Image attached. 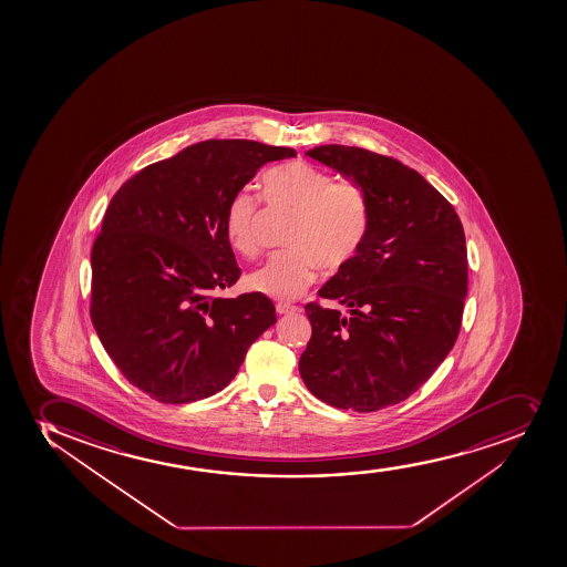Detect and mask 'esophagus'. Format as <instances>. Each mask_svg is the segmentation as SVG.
<instances>
[{
	"label": "esophagus",
	"instance_id": "34e87169",
	"mask_svg": "<svg viewBox=\"0 0 567 567\" xmlns=\"http://www.w3.org/2000/svg\"><path fill=\"white\" fill-rule=\"evenodd\" d=\"M275 311H277V315H290V312L298 311V307L290 303H277L275 305Z\"/></svg>",
	"mask_w": 567,
	"mask_h": 567
}]
</instances>
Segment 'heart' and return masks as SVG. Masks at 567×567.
<instances>
[{
    "instance_id": "1",
    "label": "heart",
    "mask_w": 567,
    "mask_h": 567,
    "mask_svg": "<svg viewBox=\"0 0 567 567\" xmlns=\"http://www.w3.org/2000/svg\"><path fill=\"white\" fill-rule=\"evenodd\" d=\"M264 198L271 207L296 214L288 230V250L247 277L250 290L274 299L298 298L311 287L322 266L331 274L355 260L365 244L371 212L358 183L336 182L329 172L307 163L275 166L262 177ZM260 200L249 190L231 196L225 231L231 249L244 256L258 250Z\"/></svg>"
}]
</instances>
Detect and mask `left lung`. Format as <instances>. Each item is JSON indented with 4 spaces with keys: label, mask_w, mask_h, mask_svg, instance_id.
Wrapping results in <instances>:
<instances>
[{
    "label": "left lung",
    "mask_w": 567,
    "mask_h": 567,
    "mask_svg": "<svg viewBox=\"0 0 567 567\" xmlns=\"http://www.w3.org/2000/svg\"><path fill=\"white\" fill-rule=\"evenodd\" d=\"M307 155L358 183L371 212L360 255L318 290L350 309L305 305L299 374L329 406L377 412L409 399L445 360L463 322L468 256L455 209L425 177L363 147Z\"/></svg>",
    "instance_id": "8db88e82"
}]
</instances>
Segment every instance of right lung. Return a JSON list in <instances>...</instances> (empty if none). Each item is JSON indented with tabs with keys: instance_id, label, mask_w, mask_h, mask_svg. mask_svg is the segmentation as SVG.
Here are the masks:
<instances>
[{
	"instance_id": "1",
	"label": "right lung",
	"mask_w": 567,
	"mask_h": 567,
	"mask_svg": "<svg viewBox=\"0 0 567 567\" xmlns=\"http://www.w3.org/2000/svg\"><path fill=\"white\" fill-rule=\"evenodd\" d=\"M292 147L206 141L123 183L92 249L93 328L131 384L165 404L230 384L250 344L277 322L264 293L215 298L241 275L226 207Z\"/></svg>"
}]
</instances>
